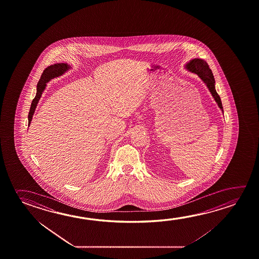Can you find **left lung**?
<instances>
[{
    "label": "left lung",
    "mask_w": 259,
    "mask_h": 259,
    "mask_svg": "<svg viewBox=\"0 0 259 259\" xmlns=\"http://www.w3.org/2000/svg\"><path fill=\"white\" fill-rule=\"evenodd\" d=\"M185 68L192 73H195L201 78L206 85L208 87L209 92L211 93L212 97L215 99L219 107L223 112V106L221 103V98L219 94L217 93L215 89V78L212 74L211 69L208 67V63L203 60L200 59H194L191 60L189 63H187Z\"/></svg>",
    "instance_id": "obj_1"
}]
</instances>
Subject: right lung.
Listing matches in <instances>:
<instances>
[{"label": "right lung", "instance_id": "add662e5", "mask_svg": "<svg viewBox=\"0 0 259 259\" xmlns=\"http://www.w3.org/2000/svg\"><path fill=\"white\" fill-rule=\"evenodd\" d=\"M69 68V66L68 64L65 63H58L51 65L50 67H48L44 71H43L42 75L40 76V79L38 80V84H37V93H36V97L31 102V106H30V112H29V115H28V120H29V123L28 125L30 126L31 119L34 114L36 106L38 105V100L42 95V92L44 89L46 88V83L49 81H51L52 78L57 77V76H61L63 73L66 72Z\"/></svg>", "mask_w": 259, "mask_h": 259}]
</instances>
